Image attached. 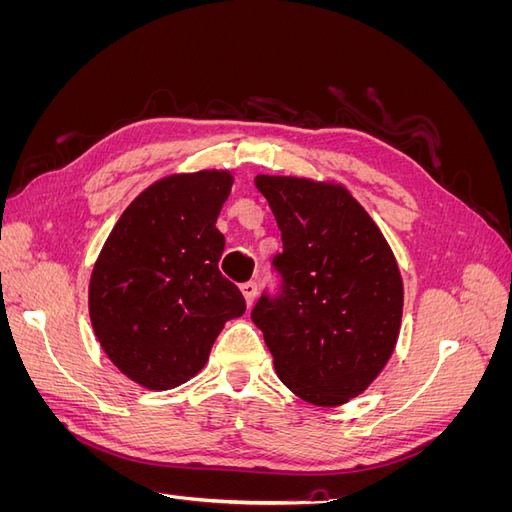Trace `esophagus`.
Segmentation results:
<instances>
[{
  "mask_svg": "<svg viewBox=\"0 0 512 512\" xmlns=\"http://www.w3.org/2000/svg\"><path fill=\"white\" fill-rule=\"evenodd\" d=\"M241 292H243L247 307H250L256 299V294H258V284L256 282H245V284H241Z\"/></svg>",
  "mask_w": 512,
  "mask_h": 512,
  "instance_id": "esophagus-1",
  "label": "esophagus"
}]
</instances>
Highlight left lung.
<instances>
[{"label":"left lung","mask_w":512,"mask_h":512,"mask_svg":"<svg viewBox=\"0 0 512 512\" xmlns=\"http://www.w3.org/2000/svg\"><path fill=\"white\" fill-rule=\"evenodd\" d=\"M284 250L275 297L252 320L277 376L314 406H342L376 380L397 344L404 284L376 222L342 185L258 175Z\"/></svg>","instance_id":"1"}]
</instances>
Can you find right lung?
<instances>
[{"label": "right lung", "instance_id": "add662e5", "mask_svg": "<svg viewBox=\"0 0 512 512\" xmlns=\"http://www.w3.org/2000/svg\"><path fill=\"white\" fill-rule=\"evenodd\" d=\"M232 188L228 170L151 183L121 213L89 282V318L113 365L149 391H168L205 367L224 324L245 314L220 273L215 228Z\"/></svg>", "mask_w": 512, "mask_h": 512}]
</instances>
